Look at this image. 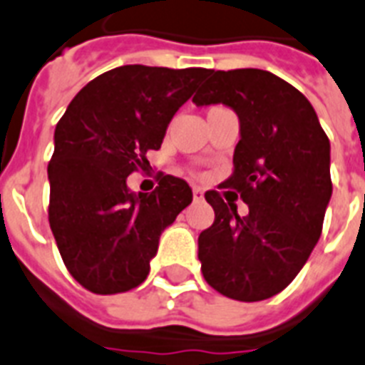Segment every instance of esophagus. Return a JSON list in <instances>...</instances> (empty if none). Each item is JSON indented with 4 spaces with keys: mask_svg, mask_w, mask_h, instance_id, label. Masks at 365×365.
I'll list each match as a JSON object with an SVG mask.
<instances>
[{
    "mask_svg": "<svg viewBox=\"0 0 365 365\" xmlns=\"http://www.w3.org/2000/svg\"><path fill=\"white\" fill-rule=\"evenodd\" d=\"M203 200V192L200 188H194V201H201Z\"/></svg>",
    "mask_w": 365,
    "mask_h": 365,
    "instance_id": "obj_1",
    "label": "esophagus"
}]
</instances>
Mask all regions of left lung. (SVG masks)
I'll return each instance as SVG.
<instances>
[{
  "label": "left lung",
  "instance_id": "left-lung-1",
  "mask_svg": "<svg viewBox=\"0 0 365 365\" xmlns=\"http://www.w3.org/2000/svg\"><path fill=\"white\" fill-rule=\"evenodd\" d=\"M209 75L192 101L237 113L241 139L222 188L237 190L249 212L241 217L220 192H205L215 222L197 237V258L217 292L260 302L294 281L322 233L331 197L330 141L307 98L273 73Z\"/></svg>",
  "mask_w": 365,
  "mask_h": 365
}]
</instances>
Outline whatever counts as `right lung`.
<instances>
[{
  "instance_id": "add662e5",
  "label": "right lung",
  "mask_w": 365,
  "mask_h": 365,
  "mask_svg": "<svg viewBox=\"0 0 365 365\" xmlns=\"http://www.w3.org/2000/svg\"><path fill=\"white\" fill-rule=\"evenodd\" d=\"M211 69L122 66L90 81L56 124L48 162V224L67 271L94 294L139 287L160 235L192 201L190 186L158 175L150 194L126 179L148 168L169 120Z\"/></svg>"
}]
</instances>
